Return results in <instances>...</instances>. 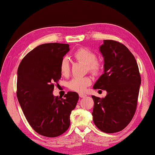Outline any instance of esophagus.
I'll use <instances>...</instances> for the list:
<instances>
[{
    "label": "esophagus",
    "mask_w": 155,
    "mask_h": 155,
    "mask_svg": "<svg viewBox=\"0 0 155 155\" xmlns=\"http://www.w3.org/2000/svg\"><path fill=\"white\" fill-rule=\"evenodd\" d=\"M86 96H87V95L83 94V93H80V94H79V97H80L81 98H84Z\"/></svg>",
    "instance_id": "esophagus-1"
}]
</instances>
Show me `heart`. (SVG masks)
Instances as JSON below:
<instances>
[{
	"mask_svg": "<svg viewBox=\"0 0 155 155\" xmlns=\"http://www.w3.org/2000/svg\"><path fill=\"white\" fill-rule=\"evenodd\" d=\"M74 58L77 61L83 62L87 65V71H89L94 75L99 74L103 70L101 62L97 59V56L90 49L80 48L73 53ZM59 69L62 76L68 77L71 72L70 62L68 57H64L61 59ZM92 83L91 77L86 76L83 77H74L68 83L69 89L78 93H83Z\"/></svg>",
	"mask_w": 155,
	"mask_h": 155,
	"instance_id": "1",
	"label": "heart"
}]
</instances>
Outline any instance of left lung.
I'll list each match as a JSON object with an SVG mask.
<instances>
[{"mask_svg":"<svg viewBox=\"0 0 155 155\" xmlns=\"http://www.w3.org/2000/svg\"><path fill=\"white\" fill-rule=\"evenodd\" d=\"M100 51L104 71L93 88L105 90L107 94L102 98L92 96L94 103L92 114L98 129L117 133L130 123L135 113L141 78L135 58L123 44L104 40Z\"/></svg>","mask_w":155,"mask_h":155,"instance_id":"obj_1","label":"left lung"}]
</instances>
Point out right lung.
<instances>
[{"instance_id":"add662e5","label":"right lung","mask_w":155,"mask_h":155,"mask_svg":"<svg viewBox=\"0 0 155 155\" xmlns=\"http://www.w3.org/2000/svg\"><path fill=\"white\" fill-rule=\"evenodd\" d=\"M69 50L68 44H42L29 52L18 66V101L29 124L42 136L56 137L68 130L71 111L79 98L76 92H68L64 98L52 94L61 77L60 62Z\"/></svg>"}]
</instances>
